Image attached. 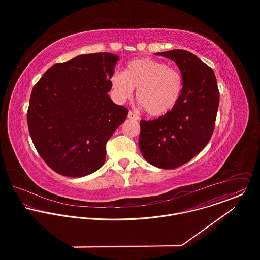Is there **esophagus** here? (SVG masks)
Wrapping results in <instances>:
<instances>
[{
	"instance_id": "1",
	"label": "esophagus",
	"mask_w": 260,
	"mask_h": 260,
	"mask_svg": "<svg viewBox=\"0 0 260 260\" xmlns=\"http://www.w3.org/2000/svg\"><path fill=\"white\" fill-rule=\"evenodd\" d=\"M128 118L131 119V120H135V121H138L140 119L139 116H137L136 114H134L132 111H129V113H128Z\"/></svg>"
}]
</instances>
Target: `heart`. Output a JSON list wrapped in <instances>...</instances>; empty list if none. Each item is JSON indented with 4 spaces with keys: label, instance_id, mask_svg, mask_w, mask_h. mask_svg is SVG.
<instances>
[{
    "label": "heart",
    "instance_id": "b5f03b06",
    "mask_svg": "<svg viewBox=\"0 0 260 260\" xmlns=\"http://www.w3.org/2000/svg\"><path fill=\"white\" fill-rule=\"evenodd\" d=\"M115 98L124 102L133 96L137 88V100L151 116H163L177 104L183 88L178 70L149 58L131 61L124 72L111 76Z\"/></svg>",
    "mask_w": 260,
    "mask_h": 260
}]
</instances>
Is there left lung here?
I'll return each mask as SVG.
<instances>
[{"label":"left lung","mask_w":260,"mask_h":260,"mask_svg":"<svg viewBox=\"0 0 260 260\" xmlns=\"http://www.w3.org/2000/svg\"><path fill=\"white\" fill-rule=\"evenodd\" d=\"M155 55L174 61L183 88L176 106L152 121L140 122L139 148L150 164L173 169L190 161L209 142L219 105V91L213 70L185 50Z\"/></svg>","instance_id":"8db88e82"}]
</instances>
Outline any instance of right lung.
<instances>
[{"mask_svg": "<svg viewBox=\"0 0 260 260\" xmlns=\"http://www.w3.org/2000/svg\"><path fill=\"white\" fill-rule=\"evenodd\" d=\"M118 60L112 53L79 55L49 68L33 88L29 132L55 172L83 177L104 164L106 143L128 115L108 95Z\"/></svg>", "mask_w": 260, "mask_h": 260, "instance_id": "1", "label": "right lung"}]
</instances>
